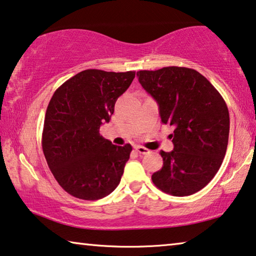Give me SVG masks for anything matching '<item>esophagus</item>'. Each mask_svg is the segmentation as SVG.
I'll use <instances>...</instances> for the list:
<instances>
[{
  "instance_id": "1",
  "label": "esophagus",
  "mask_w": 256,
  "mask_h": 256,
  "mask_svg": "<svg viewBox=\"0 0 256 256\" xmlns=\"http://www.w3.org/2000/svg\"><path fill=\"white\" fill-rule=\"evenodd\" d=\"M135 150H136L137 152H138L140 154H149V150H148L146 148H144V146H136Z\"/></svg>"
}]
</instances>
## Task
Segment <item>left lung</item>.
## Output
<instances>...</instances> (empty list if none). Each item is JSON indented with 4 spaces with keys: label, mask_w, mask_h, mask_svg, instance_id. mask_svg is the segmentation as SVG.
<instances>
[{
    "label": "left lung",
    "mask_w": 256,
    "mask_h": 256,
    "mask_svg": "<svg viewBox=\"0 0 256 256\" xmlns=\"http://www.w3.org/2000/svg\"><path fill=\"white\" fill-rule=\"evenodd\" d=\"M138 80L159 105L164 124L174 127L171 152L160 151L162 168L151 176L154 186L173 196L206 187L220 170L228 142L226 102L194 69L164 66L140 70Z\"/></svg>",
    "instance_id": "1"
}]
</instances>
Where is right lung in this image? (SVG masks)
<instances>
[{
	"mask_svg": "<svg viewBox=\"0 0 256 256\" xmlns=\"http://www.w3.org/2000/svg\"><path fill=\"white\" fill-rule=\"evenodd\" d=\"M135 72L86 69L58 88L48 104L42 151L58 184L74 198L94 201L120 184L130 144L118 146L99 132Z\"/></svg>",
	"mask_w": 256,
	"mask_h": 256,
	"instance_id": "right-lung-1",
	"label": "right lung"
}]
</instances>
